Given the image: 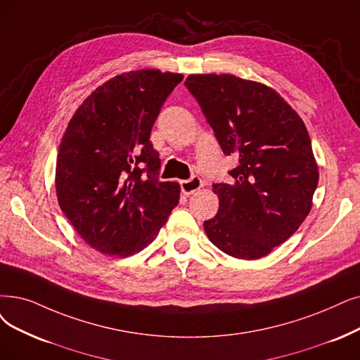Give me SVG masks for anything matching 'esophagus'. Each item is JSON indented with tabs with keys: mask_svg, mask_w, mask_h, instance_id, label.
Wrapping results in <instances>:
<instances>
[{
	"mask_svg": "<svg viewBox=\"0 0 360 360\" xmlns=\"http://www.w3.org/2000/svg\"><path fill=\"white\" fill-rule=\"evenodd\" d=\"M202 184H204V181L200 180V177L193 176L189 180L180 181V188H181V192L184 195H192L193 192H196V191H199L200 188H202Z\"/></svg>",
	"mask_w": 360,
	"mask_h": 360,
	"instance_id": "1",
	"label": "esophagus"
}]
</instances>
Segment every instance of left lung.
Returning <instances> with one entry per match:
<instances>
[{"label":"left lung","mask_w":360,"mask_h":360,"mask_svg":"<svg viewBox=\"0 0 360 360\" xmlns=\"http://www.w3.org/2000/svg\"><path fill=\"white\" fill-rule=\"evenodd\" d=\"M224 155L238 158L232 183L212 184L220 205L204 221L215 247L255 260L307 217L319 171L304 122L267 85L235 75H189L184 82Z\"/></svg>","instance_id":"obj_1"}]
</instances>
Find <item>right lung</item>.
<instances>
[{
  "label": "right lung",
  "mask_w": 360,
  "mask_h": 360,
  "mask_svg": "<svg viewBox=\"0 0 360 360\" xmlns=\"http://www.w3.org/2000/svg\"><path fill=\"white\" fill-rule=\"evenodd\" d=\"M183 75L146 69L100 85L77 109L56 162L59 205L94 250L127 257L155 239L180 199L161 181L152 127Z\"/></svg>",
  "instance_id": "right-lung-1"
}]
</instances>
